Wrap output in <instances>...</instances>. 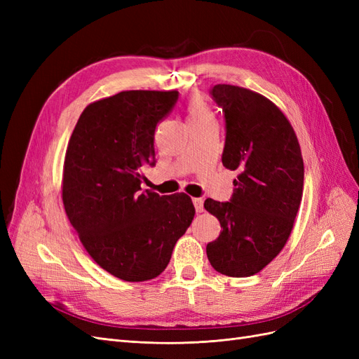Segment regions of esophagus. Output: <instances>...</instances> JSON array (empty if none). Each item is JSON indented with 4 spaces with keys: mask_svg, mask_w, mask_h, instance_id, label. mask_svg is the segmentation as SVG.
<instances>
[{
    "mask_svg": "<svg viewBox=\"0 0 359 359\" xmlns=\"http://www.w3.org/2000/svg\"><path fill=\"white\" fill-rule=\"evenodd\" d=\"M193 205H194V208H196L198 212H202V211H203V199H201V198H193Z\"/></svg>",
    "mask_w": 359,
    "mask_h": 359,
    "instance_id": "34e87169",
    "label": "esophagus"
}]
</instances>
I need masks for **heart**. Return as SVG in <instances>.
I'll use <instances>...</instances> for the list:
<instances>
[{"mask_svg": "<svg viewBox=\"0 0 359 359\" xmlns=\"http://www.w3.org/2000/svg\"><path fill=\"white\" fill-rule=\"evenodd\" d=\"M187 114H189V123H202V121H211V119H214L210 106L206 103L205 97L202 94H194L189 100Z\"/></svg>", "mask_w": 359, "mask_h": 359, "instance_id": "b5f03b06", "label": "heart"}]
</instances>
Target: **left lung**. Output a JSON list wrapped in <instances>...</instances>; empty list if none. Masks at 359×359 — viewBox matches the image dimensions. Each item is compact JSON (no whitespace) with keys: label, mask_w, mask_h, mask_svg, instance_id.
<instances>
[{"label":"left lung","mask_w":359,"mask_h":359,"mask_svg":"<svg viewBox=\"0 0 359 359\" xmlns=\"http://www.w3.org/2000/svg\"><path fill=\"white\" fill-rule=\"evenodd\" d=\"M211 94L226 119L222 163L238 177L231 202L203 203L222 226L206 256L217 273L250 277L283 250L293 229L304 187L301 148L286 115L265 95L227 83Z\"/></svg>","instance_id":"obj_1"}]
</instances>
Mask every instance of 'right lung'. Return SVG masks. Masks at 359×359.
Segmentation results:
<instances>
[{
    "label": "right lung",
    "mask_w": 359,
    "mask_h": 359,
    "mask_svg": "<svg viewBox=\"0 0 359 359\" xmlns=\"http://www.w3.org/2000/svg\"><path fill=\"white\" fill-rule=\"evenodd\" d=\"M178 91H121L90 103L64 157L61 198L94 262L124 281H147L168 266L194 206L186 193L140 191L154 165V133Z\"/></svg>",
    "instance_id": "obj_1"
}]
</instances>
